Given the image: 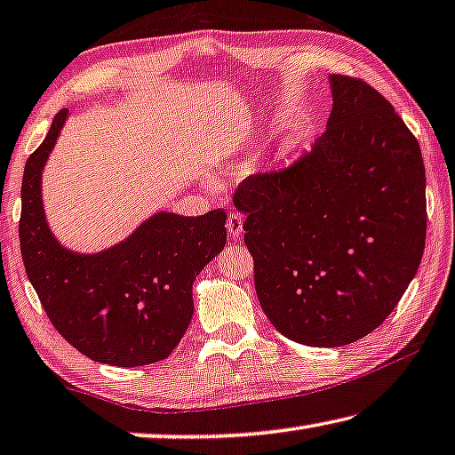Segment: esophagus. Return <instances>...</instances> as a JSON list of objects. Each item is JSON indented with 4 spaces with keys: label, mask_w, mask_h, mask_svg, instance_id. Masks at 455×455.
<instances>
[{
    "label": "esophagus",
    "mask_w": 455,
    "mask_h": 455,
    "mask_svg": "<svg viewBox=\"0 0 455 455\" xmlns=\"http://www.w3.org/2000/svg\"><path fill=\"white\" fill-rule=\"evenodd\" d=\"M228 232L232 237H240L243 232V215L237 212H229L228 215V223H226Z\"/></svg>",
    "instance_id": "esophagus-1"
}]
</instances>
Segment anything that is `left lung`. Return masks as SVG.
<instances>
[{
  "label": "left lung",
  "mask_w": 455,
  "mask_h": 455,
  "mask_svg": "<svg viewBox=\"0 0 455 455\" xmlns=\"http://www.w3.org/2000/svg\"><path fill=\"white\" fill-rule=\"evenodd\" d=\"M330 81L333 108L311 152L234 193L264 313L315 347L354 344L393 313L427 234L417 138L368 83Z\"/></svg>",
  "instance_id": "8db88e82"
}]
</instances>
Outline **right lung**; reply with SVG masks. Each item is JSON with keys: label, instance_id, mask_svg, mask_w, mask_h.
I'll use <instances>...</instances> for the list:
<instances>
[{"label": "right lung", "instance_id": "obj_1", "mask_svg": "<svg viewBox=\"0 0 455 455\" xmlns=\"http://www.w3.org/2000/svg\"><path fill=\"white\" fill-rule=\"evenodd\" d=\"M68 111L28 158L20 248L48 319L83 355L111 366L169 358L193 317V281L226 246V212L197 218L160 212L128 240L100 254H76L54 240L42 207V169Z\"/></svg>", "mask_w": 455, "mask_h": 455}]
</instances>
